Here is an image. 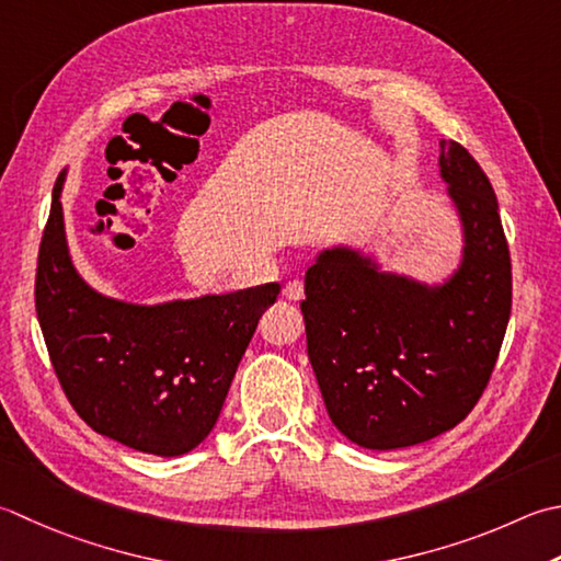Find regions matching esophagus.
<instances>
[{"mask_svg":"<svg viewBox=\"0 0 561 561\" xmlns=\"http://www.w3.org/2000/svg\"><path fill=\"white\" fill-rule=\"evenodd\" d=\"M284 296H287L289 301H301L304 299V282L301 279L287 282V287H284Z\"/></svg>","mask_w":561,"mask_h":561,"instance_id":"1","label":"esophagus"}]
</instances>
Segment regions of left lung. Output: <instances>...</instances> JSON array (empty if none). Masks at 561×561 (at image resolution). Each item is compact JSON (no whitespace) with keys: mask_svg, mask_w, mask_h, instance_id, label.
<instances>
[{"mask_svg":"<svg viewBox=\"0 0 561 561\" xmlns=\"http://www.w3.org/2000/svg\"><path fill=\"white\" fill-rule=\"evenodd\" d=\"M440 174L465 226L443 287L379 272L357 252L306 270L309 359L328 415L367 449L431 440L462 423L491 379L511 318V252L493 186L469 150L440 140Z\"/></svg>","mask_w":561,"mask_h":561,"instance_id":"left-lung-1","label":"left lung"}]
</instances>
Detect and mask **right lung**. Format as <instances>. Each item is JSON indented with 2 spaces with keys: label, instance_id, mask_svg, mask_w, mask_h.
<instances>
[{
  "label": "right lung",
  "instance_id": "right-lung-1",
  "mask_svg": "<svg viewBox=\"0 0 561 561\" xmlns=\"http://www.w3.org/2000/svg\"><path fill=\"white\" fill-rule=\"evenodd\" d=\"M62 174L36 267V313L77 415L138 453L178 457L211 433L238 362L279 284L162 306L106 299L75 272L65 243Z\"/></svg>",
  "mask_w": 561,
  "mask_h": 561
}]
</instances>
